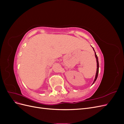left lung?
Masks as SVG:
<instances>
[{"mask_svg": "<svg viewBox=\"0 0 124 124\" xmlns=\"http://www.w3.org/2000/svg\"><path fill=\"white\" fill-rule=\"evenodd\" d=\"M93 51H94V52H95V50H94V49H93ZM95 57H96V58L97 67V71H96V76H95V79H94V81H93V83L92 85L94 84L95 81H96L97 78V77H98V72H99V62H98V57H97V55H96V53L95 52Z\"/></svg>", "mask_w": 124, "mask_h": 124, "instance_id": "obj_1", "label": "left lung"}]
</instances>
